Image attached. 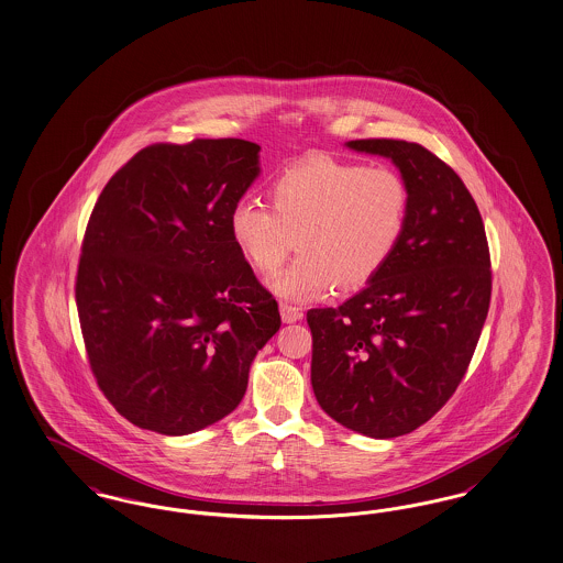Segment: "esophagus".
Instances as JSON below:
<instances>
[{"label": "esophagus", "mask_w": 563, "mask_h": 563, "mask_svg": "<svg viewBox=\"0 0 563 563\" xmlns=\"http://www.w3.org/2000/svg\"><path fill=\"white\" fill-rule=\"evenodd\" d=\"M301 317H303V312H301L297 306L280 303V319H283V322L301 321Z\"/></svg>", "instance_id": "esophagus-1"}]
</instances>
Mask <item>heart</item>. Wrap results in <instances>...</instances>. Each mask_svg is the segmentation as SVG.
<instances>
[{
  "mask_svg": "<svg viewBox=\"0 0 563 563\" xmlns=\"http://www.w3.org/2000/svg\"><path fill=\"white\" fill-rule=\"evenodd\" d=\"M268 207L251 200L230 213V236L242 257L269 276L299 249L272 289L312 299L333 285L352 291L393 260L409 219V188L390 166L310 158L272 179Z\"/></svg>",
  "mask_w": 563,
  "mask_h": 563,
  "instance_id": "obj_1",
  "label": "heart"
}]
</instances>
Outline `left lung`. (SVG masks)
<instances>
[{
  "instance_id": "obj_1",
  "label": "left lung",
  "mask_w": 563,
  "mask_h": 563,
  "mask_svg": "<svg viewBox=\"0 0 563 563\" xmlns=\"http://www.w3.org/2000/svg\"><path fill=\"white\" fill-rule=\"evenodd\" d=\"M346 147L401 170L409 219L363 291L308 310L312 388L342 427L393 439L429 422L466 374L489 310V249L471 191L427 147L397 139Z\"/></svg>"
}]
</instances>
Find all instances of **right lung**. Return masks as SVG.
<instances>
[{
	"instance_id": "obj_1",
	"label": "right lung",
	"mask_w": 563,
	"mask_h": 563,
	"mask_svg": "<svg viewBox=\"0 0 563 563\" xmlns=\"http://www.w3.org/2000/svg\"><path fill=\"white\" fill-rule=\"evenodd\" d=\"M260 150L244 139L150 145L88 219L76 278L84 346L99 388L139 429L179 437L232 413L280 329L228 228Z\"/></svg>"
}]
</instances>
